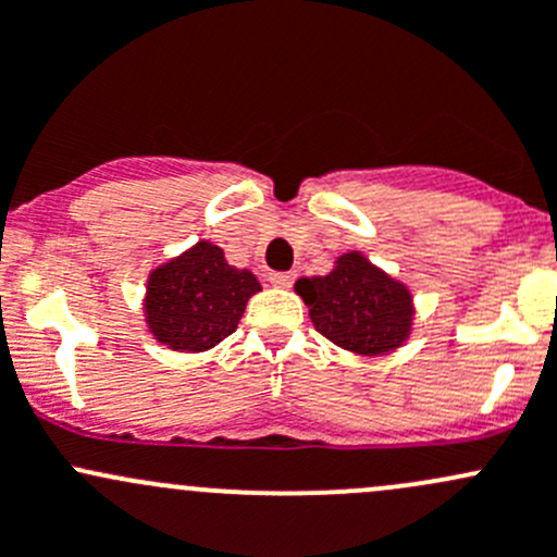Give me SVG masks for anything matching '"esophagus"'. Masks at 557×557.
<instances>
[{"mask_svg":"<svg viewBox=\"0 0 557 557\" xmlns=\"http://www.w3.org/2000/svg\"><path fill=\"white\" fill-rule=\"evenodd\" d=\"M268 278H271L273 286H292V284H295V273H292V271H276V273H271Z\"/></svg>","mask_w":557,"mask_h":557,"instance_id":"34e87169","label":"esophagus"}]
</instances>
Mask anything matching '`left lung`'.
<instances>
[{
    "label": "left lung",
    "instance_id": "obj_1",
    "mask_svg": "<svg viewBox=\"0 0 557 557\" xmlns=\"http://www.w3.org/2000/svg\"><path fill=\"white\" fill-rule=\"evenodd\" d=\"M295 292L306 300L313 326L346 351L381 357L410 335V289L359 251L337 257L326 276L300 278Z\"/></svg>",
    "mask_w": 557,
    "mask_h": 557
}]
</instances>
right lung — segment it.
<instances>
[{"label": "right lung", "instance_id": "right-lung-1", "mask_svg": "<svg viewBox=\"0 0 557 557\" xmlns=\"http://www.w3.org/2000/svg\"><path fill=\"white\" fill-rule=\"evenodd\" d=\"M257 292L255 273L227 265L220 246L198 240L150 273L147 324L154 341L174 351H206L236 332L246 302Z\"/></svg>", "mask_w": 557, "mask_h": 557}]
</instances>
